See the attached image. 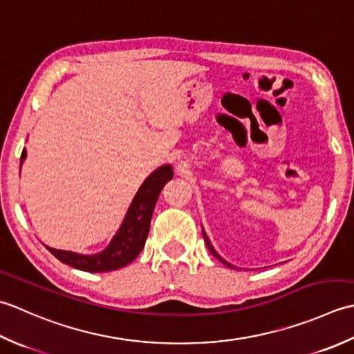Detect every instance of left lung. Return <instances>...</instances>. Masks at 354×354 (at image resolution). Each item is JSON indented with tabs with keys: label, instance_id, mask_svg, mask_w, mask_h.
Returning <instances> with one entry per match:
<instances>
[{
	"label": "left lung",
	"instance_id": "left-lung-1",
	"mask_svg": "<svg viewBox=\"0 0 354 354\" xmlns=\"http://www.w3.org/2000/svg\"><path fill=\"white\" fill-rule=\"evenodd\" d=\"M203 238H205V243H206V246H207V249H209V250H211V254H212L214 257H217V258L220 259V261H221V263H225V264L227 266V268H234V266H232V264H229L227 261H225V259H223V258H221V257H220V255L217 254V252H215V250H214V248H212V244H211V241H209V238H207V236H206V234H205V230H203Z\"/></svg>",
	"mask_w": 354,
	"mask_h": 354
}]
</instances>
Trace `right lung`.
Returning a JSON list of instances; mask_svg holds the SVG:
<instances>
[{"mask_svg":"<svg viewBox=\"0 0 354 354\" xmlns=\"http://www.w3.org/2000/svg\"><path fill=\"white\" fill-rule=\"evenodd\" d=\"M26 154V149H23L21 163L24 162ZM172 176H174L172 168L169 165H165V167L156 169L143 182L128 209L119 232L102 252L95 255H79L75 252L47 248L48 252L61 263L84 272H110L124 268L131 263L145 246L156 201L160 196L163 186L169 182Z\"/></svg>","mask_w":354,"mask_h":354,"instance_id":"1","label":"right lung"}]
</instances>
